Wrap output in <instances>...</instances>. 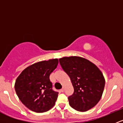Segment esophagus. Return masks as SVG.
I'll list each match as a JSON object with an SVG mask.
<instances>
[{"instance_id":"obj_1","label":"esophagus","mask_w":123,"mask_h":123,"mask_svg":"<svg viewBox=\"0 0 123 123\" xmlns=\"http://www.w3.org/2000/svg\"><path fill=\"white\" fill-rule=\"evenodd\" d=\"M64 91V87L63 88H62L61 89V92H63Z\"/></svg>"}]
</instances>
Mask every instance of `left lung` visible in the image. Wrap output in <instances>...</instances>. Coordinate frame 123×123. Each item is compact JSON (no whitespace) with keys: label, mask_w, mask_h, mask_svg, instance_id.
Wrapping results in <instances>:
<instances>
[{"label":"left lung","mask_w":123,"mask_h":123,"mask_svg":"<svg viewBox=\"0 0 123 123\" xmlns=\"http://www.w3.org/2000/svg\"><path fill=\"white\" fill-rule=\"evenodd\" d=\"M59 60L74 87V93L68 98L70 106L81 112L94 107L101 98L105 87L101 71L90 61L80 56L63 57Z\"/></svg>","instance_id":"left-lung-1"}]
</instances>
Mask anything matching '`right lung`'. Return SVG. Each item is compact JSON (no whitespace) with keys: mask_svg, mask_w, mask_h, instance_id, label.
<instances>
[{"mask_svg":"<svg viewBox=\"0 0 123 123\" xmlns=\"http://www.w3.org/2000/svg\"><path fill=\"white\" fill-rule=\"evenodd\" d=\"M58 59L33 64L21 72L15 83L17 96L31 111L41 113L55 105L58 92L52 90L50 74L57 67Z\"/></svg>","mask_w":123,"mask_h":123,"instance_id":"1","label":"right lung"}]
</instances>
